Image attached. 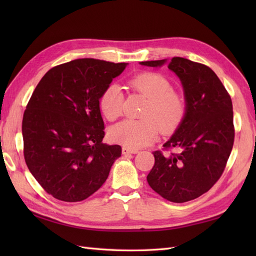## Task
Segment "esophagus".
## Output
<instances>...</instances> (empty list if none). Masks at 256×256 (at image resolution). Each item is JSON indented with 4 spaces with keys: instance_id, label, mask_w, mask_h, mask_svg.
Segmentation results:
<instances>
[{
    "instance_id": "34e87169",
    "label": "esophagus",
    "mask_w": 256,
    "mask_h": 256,
    "mask_svg": "<svg viewBox=\"0 0 256 256\" xmlns=\"http://www.w3.org/2000/svg\"><path fill=\"white\" fill-rule=\"evenodd\" d=\"M138 150H130L126 148H122V154L123 155H128V154H138Z\"/></svg>"
}]
</instances>
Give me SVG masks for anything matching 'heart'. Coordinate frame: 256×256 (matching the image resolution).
<instances>
[{
  "mask_svg": "<svg viewBox=\"0 0 256 256\" xmlns=\"http://www.w3.org/2000/svg\"><path fill=\"white\" fill-rule=\"evenodd\" d=\"M130 88L148 99L142 113L143 120H125L114 125L108 136L126 148H140L157 138L160 130L165 134L176 131L186 116V102L172 91V84L164 76L145 72L128 80ZM124 94L118 84H110L102 92L100 110L108 121H114L123 112Z\"/></svg>",
  "mask_w": 256,
  "mask_h": 256,
  "instance_id": "heart-1",
  "label": "heart"
}]
</instances>
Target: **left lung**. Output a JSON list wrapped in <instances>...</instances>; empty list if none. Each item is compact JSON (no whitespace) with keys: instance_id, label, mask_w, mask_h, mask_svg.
I'll list each match as a JSON object with an SVG mask.
<instances>
[{"instance_id":"1","label":"left lung","mask_w":256,"mask_h":256,"mask_svg":"<svg viewBox=\"0 0 256 256\" xmlns=\"http://www.w3.org/2000/svg\"><path fill=\"white\" fill-rule=\"evenodd\" d=\"M162 60L142 62L160 67ZM168 68L180 79L186 116L175 134L155 150L148 175L150 188L172 202L200 197L219 180L234 142L231 96L218 76L206 64L174 57Z\"/></svg>"}]
</instances>
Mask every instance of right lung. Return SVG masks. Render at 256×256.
I'll use <instances>...</instances> for the list:
<instances>
[{
	"label": "right lung",
	"mask_w": 256,
	"mask_h": 256,
	"mask_svg": "<svg viewBox=\"0 0 256 256\" xmlns=\"http://www.w3.org/2000/svg\"><path fill=\"white\" fill-rule=\"evenodd\" d=\"M128 64L74 59L45 74L27 103L22 123L24 158L54 198L77 202L99 189L120 145H108L99 100Z\"/></svg>",
	"instance_id": "right-lung-1"
}]
</instances>
